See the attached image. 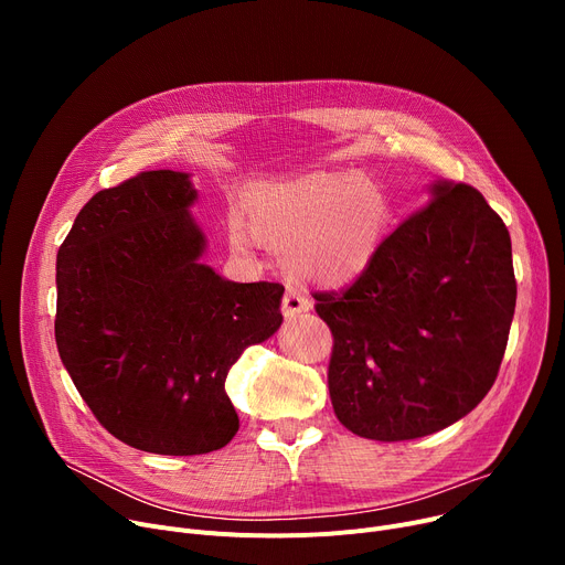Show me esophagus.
Wrapping results in <instances>:
<instances>
[{
    "instance_id": "esophagus-1",
    "label": "esophagus",
    "mask_w": 565,
    "mask_h": 565,
    "mask_svg": "<svg viewBox=\"0 0 565 565\" xmlns=\"http://www.w3.org/2000/svg\"><path fill=\"white\" fill-rule=\"evenodd\" d=\"M311 309V300L307 298L305 292H300V290H286V295H284V302H281V311H284V316H286V320H292V318H298L300 313H307Z\"/></svg>"
}]
</instances>
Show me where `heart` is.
<instances>
[{"mask_svg": "<svg viewBox=\"0 0 565 565\" xmlns=\"http://www.w3.org/2000/svg\"><path fill=\"white\" fill-rule=\"evenodd\" d=\"M241 220L254 241L281 249L295 275L341 288L373 263L390 207L360 173L316 171L254 185L241 201ZM245 230L231 226L237 247L249 243Z\"/></svg>", "mask_w": 565, "mask_h": 565, "instance_id": "1", "label": "heart"}]
</instances>
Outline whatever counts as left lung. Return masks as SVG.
Wrapping results in <instances>:
<instances>
[{
  "label": "left lung",
  "mask_w": 565,
  "mask_h": 565,
  "mask_svg": "<svg viewBox=\"0 0 565 565\" xmlns=\"http://www.w3.org/2000/svg\"><path fill=\"white\" fill-rule=\"evenodd\" d=\"M433 201L382 241L341 295L316 292L330 324V398L354 435H433L477 407L515 313L511 235L483 194L435 181Z\"/></svg>",
  "instance_id": "left-lung-1"
}]
</instances>
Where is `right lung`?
I'll return each mask as SVG.
<instances>
[{"instance_id":"obj_1","label":"right lung","mask_w":565,"mask_h":565,"mask_svg":"<svg viewBox=\"0 0 565 565\" xmlns=\"http://www.w3.org/2000/svg\"><path fill=\"white\" fill-rule=\"evenodd\" d=\"M190 173L143 171L92 196L56 254L54 339L94 417L128 447L217 451L237 433L226 375L281 328V284L201 263Z\"/></svg>"}]
</instances>
